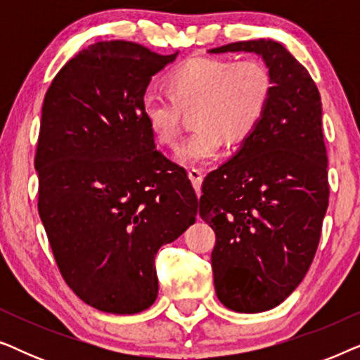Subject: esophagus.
<instances>
[{
    "label": "esophagus",
    "instance_id": "1",
    "mask_svg": "<svg viewBox=\"0 0 360 360\" xmlns=\"http://www.w3.org/2000/svg\"><path fill=\"white\" fill-rule=\"evenodd\" d=\"M188 176L191 180V184H193L196 193H200V188H201V181H203V172L200 169H190L188 170Z\"/></svg>",
    "mask_w": 360,
    "mask_h": 360
}]
</instances>
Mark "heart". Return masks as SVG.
I'll use <instances>...</instances> for the list:
<instances>
[{
	"mask_svg": "<svg viewBox=\"0 0 360 360\" xmlns=\"http://www.w3.org/2000/svg\"><path fill=\"white\" fill-rule=\"evenodd\" d=\"M169 91H147L142 115L162 146L179 141L186 112L193 111L196 129L181 142L176 157L184 164L214 159L224 142H240L252 134L274 93L272 72L264 62L193 57L167 77Z\"/></svg>",
	"mask_w": 360,
	"mask_h": 360,
	"instance_id": "1",
	"label": "heart"
}]
</instances>
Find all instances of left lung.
Segmentation results:
<instances>
[{
  "mask_svg": "<svg viewBox=\"0 0 360 360\" xmlns=\"http://www.w3.org/2000/svg\"><path fill=\"white\" fill-rule=\"evenodd\" d=\"M255 52L274 77L262 121L238 154L203 180L200 216L216 233L214 290L226 308L260 313L283 302L307 275L328 210L321 96L282 44L259 39L210 52Z\"/></svg>",
  "mask_w": 360,
  "mask_h": 360,
  "instance_id": "1",
  "label": "left lung"
}]
</instances>
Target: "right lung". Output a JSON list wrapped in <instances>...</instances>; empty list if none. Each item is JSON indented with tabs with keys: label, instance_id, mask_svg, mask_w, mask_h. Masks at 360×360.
Masks as SVG:
<instances>
[{
	"label": "right lung",
	"instance_id": "add662e5",
	"mask_svg": "<svg viewBox=\"0 0 360 360\" xmlns=\"http://www.w3.org/2000/svg\"><path fill=\"white\" fill-rule=\"evenodd\" d=\"M176 53L103 41L70 58L42 105L37 208L63 280L90 307L134 314L155 302V254L195 223L198 198L142 115L152 75Z\"/></svg>",
	"mask_w": 360,
	"mask_h": 360
}]
</instances>
